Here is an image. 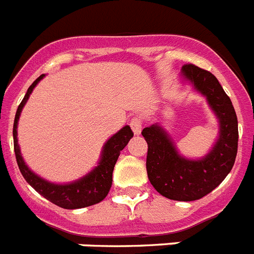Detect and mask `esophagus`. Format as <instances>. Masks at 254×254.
Returning <instances> with one entry per match:
<instances>
[{
    "label": "esophagus",
    "mask_w": 254,
    "mask_h": 254,
    "mask_svg": "<svg viewBox=\"0 0 254 254\" xmlns=\"http://www.w3.org/2000/svg\"><path fill=\"white\" fill-rule=\"evenodd\" d=\"M142 125H143V120H142V117H140V116L132 117L131 122H129V126H131V128H132V131H133L134 134L141 133Z\"/></svg>",
    "instance_id": "esophagus-1"
}]
</instances>
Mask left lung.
Masks as SVG:
<instances>
[{
	"instance_id": "obj_1",
	"label": "left lung",
	"mask_w": 254,
	"mask_h": 254,
	"mask_svg": "<svg viewBox=\"0 0 254 254\" xmlns=\"http://www.w3.org/2000/svg\"><path fill=\"white\" fill-rule=\"evenodd\" d=\"M182 76L206 96L219 120V138L205 158L182 156L159 125L142 129L147 142L146 170L150 183L161 196L174 201H194L214 190L225 179L238 151V120L232 100L214 75L192 64L182 67Z\"/></svg>"
}]
</instances>
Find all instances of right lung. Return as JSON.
Masks as SVG:
<instances>
[{
    "mask_svg": "<svg viewBox=\"0 0 254 254\" xmlns=\"http://www.w3.org/2000/svg\"><path fill=\"white\" fill-rule=\"evenodd\" d=\"M43 76L44 75H40L29 86L24 99L17 107L16 116H15V121H13V150H15V155H16V161L20 172H21L22 177L25 178V181L37 190L38 193L42 194L44 198H47L55 205L60 206V207L73 210V208H82L99 203L107 197L108 192L111 190L114 165L118 160L121 151L125 149L131 137H133V132H132L129 126H125L122 129L113 134L103 147L99 165L95 169L91 170L89 174L82 177L81 179H77V181L72 182V183H67V185H55V183H51L46 179L40 178L39 176H37L35 173L29 169L24 159H22L21 154H20V147L17 145V122H19L22 108L28 102L31 91L37 86L38 82L43 78Z\"/></svg>",
    "mask_w": 254,
    "mask_h": 254,
    "instance_id": "obj_1",
    "label": "right lung"
}]
</instances>
